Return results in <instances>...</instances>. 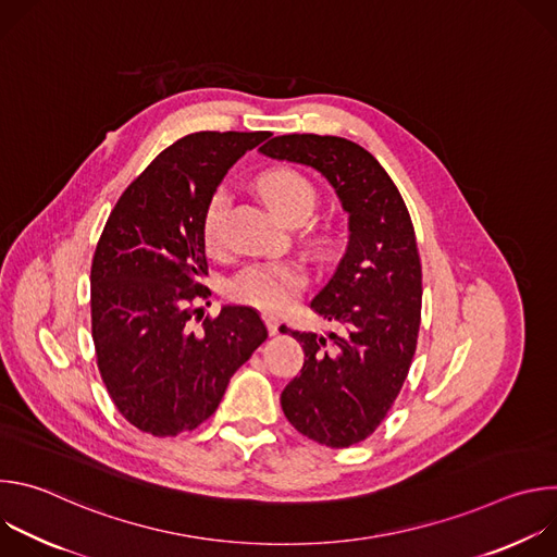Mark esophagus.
<instances>
[{
  "mask_svg": "<svg viewBox=\"0 0 557 557\" xmlns=\"http://www.w3.org/2000/svg\"><path fill=\"white\" fill-rule=\"evenodd\" d=\"M262 320H264V324H267L269 335H277V329H280V320H277V317L271 314V312H262Z\"/></svg>",
  "mask_w": 557,
  "mask_h": 557,
  "instance_id": "esophagus-1",
  "label": "esophagus"
}]
</instances>
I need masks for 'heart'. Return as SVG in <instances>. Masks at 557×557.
<instances>
[{
    "label": "heart",
    "mask_w": 557,
    "mask_h": 557,
    "mask_svg": "<svg viewBox=\"0 0 557 557\" xmlns=\"http://www.w3.org/2000/svg\"><path fill=\"white\" fill-rule=\"evenodd\" d=\"M258 191L267 205L284 220H306L317 202L312 183L288 168L271 170L258 181ZM228 213V194L213 191L202 213V240L209 253L224 251V222ZM306 271L295 260L256 262L237 271L228 282V297L237 304H247L267 312L284 310L306 286Z\"/></svg>",
    "instance_id": "heart-1"
}]
</instances>
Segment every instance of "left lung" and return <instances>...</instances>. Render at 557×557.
I'll use <instances>...</instances> for the list:
<instances>
[{
  "mask_svg": "<svg viewBox=\"0 0 557 557\" xmlns=\"http://www.w3.org/2000/svg\"><path fill=\"white\" fill-rule=\"evenodd\" d=\"M260 151L322 172L350 215V243L310 308L342 324L329 339L290 333L304 366L282 392L288 423L326 447L366 441L410 372L421 326L423 275L410 211L376 158L339 136L286 134Z\"/></svg>",
  "mask_w": 557,
  "mask_h": 557,
  "instance_id": "1",
  "label": "left lung"
}]
</instances>
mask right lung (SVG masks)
Segmentation results:
<instances>
[{"label":"right lung","mask_w":557,"mask_h":557,"mask_svg":"<svg viewBox=\"0 0 557 557\" xmlns=\"http://www.w3.org/2000/svg\"><path fill=\"white\" fill-rule=\"evenodd\" d=\"M271 132H196L158 153L114 205L90 271L92 339L116 410L140 432L202 425L269 337L249 306L202 317V213L224 174ZM194 321H202L200 330Z\"/></svg>","instance_id":"obj_1"}]
</instances>
